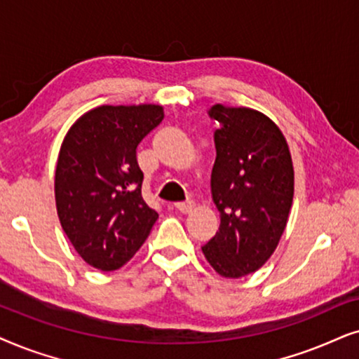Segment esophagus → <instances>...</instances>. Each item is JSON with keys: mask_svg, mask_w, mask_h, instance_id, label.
Here are the masks:
<instances>
[{"mask_svg": "<svg viewBox=\"0 0 359 359\" xmlns=\"http://www.w3.org/2000/svg\"><path fill=\"white\" fill-rule=\"evenodd\" d=\"M175 208L179 210V212H182V213H190L195 208V203L192 202V200H187V202L175 203Z\"/></svg>", "mask_w": 359, "mask_h": 359, "instance_id": "obj_1", "label": "esophagus"}]
</instances>
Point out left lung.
<instances>
[{
  "mask_svg": "<svg viewBox=\"0 0 359 359\" xmlns=\"http://www.w3.org/2000/svg\"><path fill=\"white\" fill-rule=\"evenodd\" d=\"M208 113L219 123L210 180L219 231L202 251L219 276L240 279L261 269L279 245L294 200L292 157L264 113L222 103Z\"/></svg>",
  "mask_w": 359,
  "mask_h": 359,
  "instance_id": "1",
  "label": "left lung"
}]
</instances>
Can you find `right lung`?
<instances>
[{
	"instance_id": "add662e5",
	"label": "right lung",
	"mask_w": 359,
	"mask_h": 359,
	"mask_svg": "<svg viewBox=\"0 0 359 359\" xmlns=\"http://www.w3.org/2000/svg\"><path fill=\"white\" fill-rule=\"evenodd\" d=\"M162 118L161 104H102L76 119L62 141L57 215L75 251L100 271L126 264L159 218L142 198L136 149Z\"/></svg>"
}]
</instances>
